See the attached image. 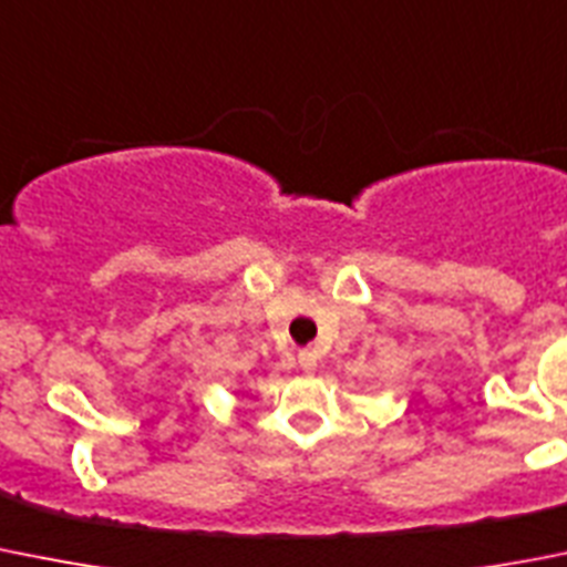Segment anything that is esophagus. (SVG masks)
Returning a JSON list of instances; mask_svg holds the SVG:
<instances>
[{
  "mask_svg": "<svg viewBox=\"0 0 567 567\" xmlns=\"http://www.w3.org/2000/svg\"><path fill=\"white\" fill-rule=\"evenodd\" d=\"M299 367L305 369V372H316L319 369V355H316L313 349H301L299 352Z\"/></svg>",
  "mask_w": 567,
  "mask_h": 567,
  "instance_id": "esophagus-1",
  "label": "esophagus"
}]
</instances>
